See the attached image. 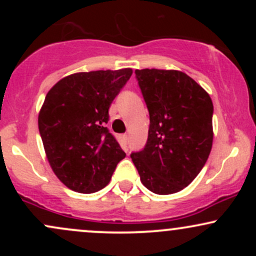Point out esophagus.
<instances>
[{
	"label": "esophagus",
	"mask_w": 256,
	"mask_h": 256,
	"mask_svg": "<svg viewBox=\"0 0 256 256\" xmlns=\"http://www.w3.org/2000/svg\"><path fill=\"white\" fill-rule=\"evenodd\" d=\"M122 140H124L125 142L128 143V134H122Z\"/></svg>",
	"instance_id": "obj_1"
}]
</instances>
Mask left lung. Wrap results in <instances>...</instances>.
<instances>
[{
    "mask_svg": "<svg viewBox=\"0 0 256 256\" xmlns=\"http://www.w3.org/2000/svg\"><path fill=\"white\" fill-rule=\"evenodd\" d=\"M149 112L148 140L131 152L140 182L158 195L188 186L204 168L213 143L210 95L180 71L136 70Z\"/></svg>",
    "mask_w": 256,
    "mask_h": 256,
    "instance_id": "8db88e82",
    "label": "left lung"
}]
</instances>
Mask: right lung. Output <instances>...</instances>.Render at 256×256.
<instances>
[{"mask_svg": "<svg viewBox=\"0 0 256 256\" xmlns=\"http://www.w3.org/2000/svg\"><path fill=\"white\" fill-rule=\"evenodd\" d=\"M131 74V68L74 73L46 94L38 128L52 171L73 192L104 189L126 156L107 124L112 102Z\"/></svg>", "mask_w": 256, "mask_h": 256, "instance_id": "obj_1", "label": "right lung"}]
</instances>
